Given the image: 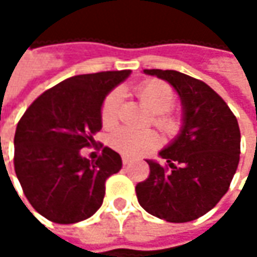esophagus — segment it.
I'll use <instances>...</instances> for the list:
<instances>
[{"label":"esophagus","mask_w":257,"mask_h":257,"mask_svg":"<svg viewBox=\"0 0 257 257\" xmlns=\"http://www.w3.org/2000/svg\"><path fill=\"white\" fill-rule=\"evenodd\" d=\"M130 162H132V159H128V157H125V156H124V157H123V164H124V166H125V164H128Z\"/></svg>","instance_id":"34e87169"}]
</instances>
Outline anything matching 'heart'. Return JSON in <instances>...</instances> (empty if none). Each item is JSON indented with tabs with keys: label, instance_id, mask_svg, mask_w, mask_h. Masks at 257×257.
<instances>
[{
	"label": "heart",
	"instance_id": "obj_1",
	"mask_svg": "<svg viewBox=\"0 0 257 257\" xmlns=\"http://www.w3.org/2000/svg\"><path fill=\"white\" fill-rule=\"evenodd\" d=\"M137 95L143 105L156 114L154 124L164 132H173L176 128L174 118L166 114L174 104V93L163 81L150 80L137 87ZM121 91L114 90L104 98L101 105V121L105 127H111L117 123L120 105H121ZM159 144V137L153 132H137L132 128H121L115 132L111 137V146L120 153L127 156H137L146 153Z\"/></svg>",
	"mask_w": 257,
	"mask_h": 257
}]
</instances>
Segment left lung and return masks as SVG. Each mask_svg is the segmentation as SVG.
I'll return each mask as SVG.
<instances>
[{"label":"left lung","instance_id":"obj_1","mask_svg":"<svg viewBox=\"0 0 257 257\" xmlns=\"http://www.w3.org/2000/svg\"><path fill=\"white\" fill-rule=\"evenodd\" d=\"M167 81L182 101L180 133L159 156L146 160L150 174L136 186L144 210L166 222L199 219L219 203L232 182L240 156L239 124L223 98L206 83L174 70H144Z\"/></svg>","mask_w":257,"mask_h":257}]
</instances>
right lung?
I'll use <instances>...</instances> for the list:
<instances>
[{
    "mask_svg": "<svg viewBox=\"0 0 257 257\" xmlns=\"http://www.w3.org/2000/svg\"><path fill=\"white\" fill-rule=\"evenodd\" d=\"M130 70L70 77L43 93L17 124L14 167L25 197L45 219L60 224L91 217L103 204L105 180L120 172V154L104 147L98 160L80 150L95 144L105 95Z\"/></svg>",
    "mask_w": 257,
    "mask_h": 257,
    "instance_id": "1",
    "label": "right lung"
}]
</instances>
